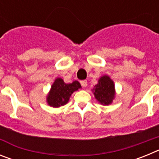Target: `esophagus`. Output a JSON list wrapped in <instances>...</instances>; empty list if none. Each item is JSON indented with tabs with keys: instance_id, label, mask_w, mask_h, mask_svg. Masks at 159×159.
Returning a JSON list of instances; mask_svg holds the SVG:
<instances>
[{
	"instance_id": "1",
	"label": "esophagus",
	"mask_w": 159,
	"mask_h": 159,
	"mask_svg": "<svg viewBox=\"0 0 159 159\" xmlns=\"http://www.w3.org/2000/svg\"><path fill=\"white\" fill-rule=\"evenodd\" d=\"M80 84H81V85H82V87H84V88L87 87V85H88V82H87V80L80 81Z\"/></svg>"
}]
</instances>
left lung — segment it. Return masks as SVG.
Returning <instances> with one entry per match:
<instances>
[{
	"label": "left lung",
	"instance_id": "8db88e82",
	"mask_svg": "<svg viewBox=\"0 0 159 159\" xmlns=\"http://www.w3.org/2000/svg\"><path fill=\"white\" fill-rule=\"evenodd\" d=\"M93 90L95 97L100 103L104 105L111 103L115 97V85L110 77L107 75L101 77Z\"/></svg>",
	"mask_w": 159,
	"mask_h": 159
}]
</instances>
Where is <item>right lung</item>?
Wrapping results in <instances>:
<instances>
[{
  "label": "right lung",
  "instance_id": "add662e5",
  "mask_svg": "<svg viewBox=\"0 0 159 159\" xmlns=\"http://www.w3.org/2000/svg\"><path fill=\"white\" fill-rule=\"evenodd\" d=\"M80 88H81V85L78 81L65 84L62 79L57 78L48 95V103L53 107L64 106L68 102L71 94Z\"/></svg>",
  "mask_w": 159,
  "mask_h": 159
}]
</instances>
